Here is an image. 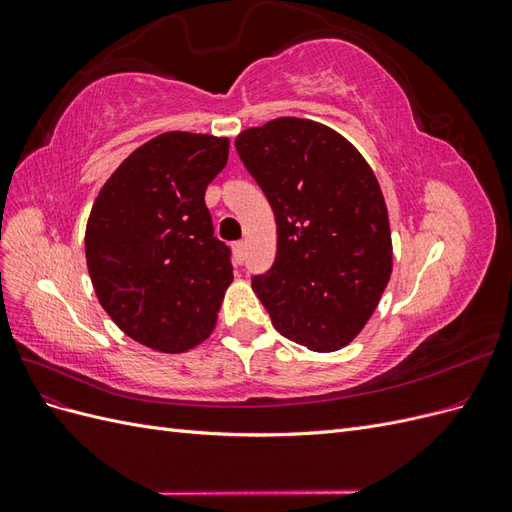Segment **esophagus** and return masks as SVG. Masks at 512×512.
<instances>
[{
	"mask_svg": "<svg viewBox=\"0 0 512 512\" xmlns=\"http://www.w3.org/2000/svg\"><path fill=\"white\" fill-rule=\"evenodd\" d=\"M232 250H235L237 262H239V265H241V260H243V254H245V243H243V241H237L235 245H232Z\"/></svg>",
	"mask_w": 512,
	"mask_h": 512,
	"instance_id": "obj_1",
	"label": "esophagus"
}]
</instances>
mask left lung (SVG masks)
Listing matches in <instances>:
<instances>
[{
  "label": "left lung",
  "instance_id": "1",
  "mask_svg": "<svg viewBox=\"0 0 512 512\" xmlns=\"http://www.w3.org/2000/svg\"><path fill=\"white\" fill-rule=\"evenodd\" d=\"M235 147L275 213V262L252 280L273 327L314 352L348 346L393 271L374 170L342 134L312 119H273L243 130Z\"/></svg>",
  "mask_w": 512,
  "mask_h": 512
}]
</instances>
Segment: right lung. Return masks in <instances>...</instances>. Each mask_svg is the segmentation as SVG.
I'll use <instances>...</instances> for the list:
<instances>
[{
  "label": "right lung",
  "mask_w": 512,
  "mask_h": 512,
  "mask_svg": "<svg viewBox=\"0 0 512 512\" xmlns=\"http://www.w3.org/2000/svg\"><path fill=\"white\" fill-rule=\"evenodd\" d=\"M228 145L224 136L164 132L119 164L91 207V284L117 327L147 348L185 352L218 322L232 265L213 237L205 190Z\"/></svg>",
  "instance_id": "right-lung-1"
}]
</instances>
